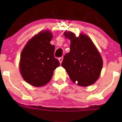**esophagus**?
<instances>
[{
	"label": "esophagus",
	"mask_w": 122,
	"mask_h": 122,
	"mask_svg": "<svg viewBox=\"0 0 122 122\" xmlns=\"http://www.w3.org/2000/svg\"><path fill=\"white\" fill-rule=\"evenodd\" d=\"M59 62H60V63H62V61H63V57H59Z\"/></svg>",
	"instance_id": "obj_1"
}]
</instances>
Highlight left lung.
<instances>
[{
    "instance_id": "1",
    "label": "left lung",
    "mask_w": 122,
    "mask_h": 122,
    "mask_svg": "<svg viewBox=\"0 0 122 122\" xmlns=\"http://www.w3.org/2000/svg\"><path fill=\"white\" fill-rule=\"evenodd\" d=\"M70 40V51L65 55L62 66L65 69L73 82L81 86H89L97 81L100 75L103 60L100 52L90 38L81 34L65 32Z\"/></svg>"
}]
</instances>
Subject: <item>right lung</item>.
Listing matches in <instances>:
<instances>
[{
	"instance_id": "right-lung-1",
	"label": "right lung",
	"mask_w": 122,
	"mask_h": 122,
	"mask_svg": "<svg viewBox=\"0 0 122 122\" xmlns=\"http://www.w3.org/2000/svg\"><path fill=\"white\" fill-rule=\"evenodd\" d=\"M52 38L48 30L42 31L31 38L25 46L20 57L19 68L22 77L35 87L49 82L53 72L60 65L54 57L55 46L51 45Z\"/></svg>"
}]
</instances>
